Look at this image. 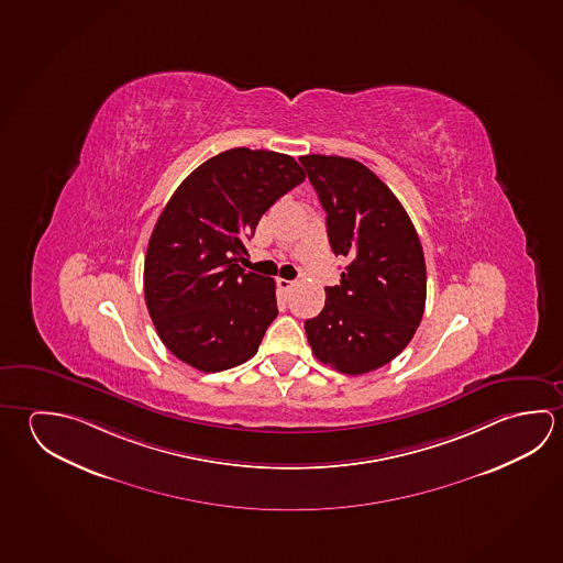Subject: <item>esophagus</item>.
Masks as SVG:
<instances>
[{
	"mask_svg": "<svg viewBox=\"0 0 563 563\" xmlns=\"http://www.w3.org/2000/svg\"><path fill=\"white\" fill-rule=\"evenodd\" d=\"M277 285L280 290H290L296 283L295 280H286V278H277Z\"/></svg>",
	"mask_w": 563,
	"mask_h": 563,
	"instance_id": "34e87169",
	"label": "esophagus"
}]
</instances>
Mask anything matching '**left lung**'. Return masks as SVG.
Listing matches in <instances>:
<instances>
[{
  "label": "left lung",
  "mask_w": 563,
  "mask_h": 563,
  "mask_svg": "<svg viewBox=\"0 0 563 563\" xmlns=\"http://www.w3.org/2000/svg\"><path fill=\"white\" fill-rule=\"evenodd\" d=\"M325 211L330 247L350 258L340 285L325 286L322 312L306 320L316 357L347 375L389 364L423 318V247L394 191L362 162L302 156Z\"/></svg>",
  "instance_id": "left-lung-1"
}]
</instances>
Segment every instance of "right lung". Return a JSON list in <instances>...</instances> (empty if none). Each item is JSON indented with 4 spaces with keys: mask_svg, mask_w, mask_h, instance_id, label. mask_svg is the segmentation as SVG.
I'll list each match as a JSON object with an SVG mask.
<instances>
[{
    "mask_svg": "<svg viewBox=\"0 0 563 563\" xmlns=\"http://www.w3.org/2000/svg\"><path fill=\"white\" fill-rule=\"evenodd\" d=\"M292 156L233 148L203 162L169 198L150 238L144 295L159 340L199 372H223L257 354L277 318L275 280L245 273L258 219L305 181Z\"/></svg>",
    "mask_w": 563,
    "mask_h": 563,
    "instance_id": "add662e5",
    "label": "right lung"
}]
</instances>
